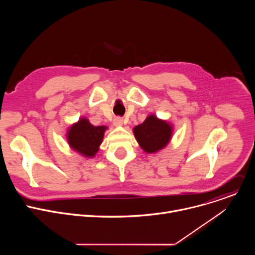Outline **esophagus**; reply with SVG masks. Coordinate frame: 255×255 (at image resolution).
Segmentation results:
<instances>
[{"label": "esophagus", "instance_id": "1", "mask_svg": "<svg viewBox=\"0 0 255 255\" xmlns=\"http://www.w3.org/2000/svg\"><path fill=\"white\" fill-rule=\"evenodd\" d=\"M113 124H114L115 126H122V125H123V119L120 118V117H117V118L114 119Z\"/></svg>", "mask_w": 255, "mask_h": 255}]
</instances>
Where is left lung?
<instances>
[{
    "mask_svg": "<svg viewBox=\"0 0 255 255\" xmlns=\"http://www.w3.org/2000/svg\"><path fill=\"white\" fill-rule=\"evenodd\" d=\"M133 133L143 151L154 153L163 149L169 143L172 135V125L152 114L142 124L135 126Z\"/></svg>",
    "mask_w": 255,
    "mask_h": 255,
    "instance_id": "1",
    "label": "left lung"
}]
</instances>
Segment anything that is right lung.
<instances>
[{
    "instance_id": "1",
    "label": "right lung",
    "mask_w": 255,
    "mask_h": 255,
    "mask_svg": "<svg viewBox=\"0 0 255 255\" xmlns=\"http://www.w3.org/2000/svg\"><path fill=\"white\" fill-rule=\"evenodd\" d=\"M107 129V126H94L83 117L67 129L66 139L69 147L84 157H95Z\"/></svg>"
}]
</instances>
